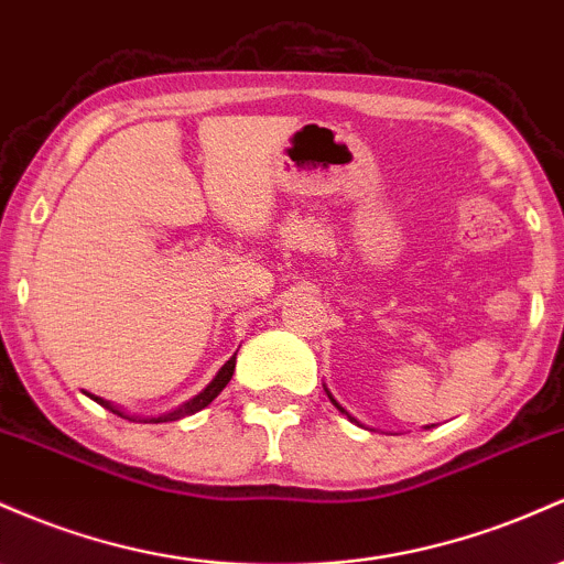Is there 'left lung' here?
I'll list each match as a JSON object with an SVG mask.
<instances>
[{"label":"left lung","mask_w":564,"mask_h":564,"mask_svg":"<svg viewBox=\"0 0 564 564\" xmlns=\"http://www.w3.org/2000/svg\"><path fill=\"white\" fill-rule=\"evenodd\" d=\"M324 388H326V386H324ZM326 393H329V391H326ZM329 399H332V404H334V406H337V410H339V412H345V410H343V406H339V404H337V399H334V395H332V393H329ZM345 414H348V412H345ZM348 417L352 420V423H358V420H356V417H352V414H348Z\"/></svg>","instance_id":"obj_1"}]
</instances>
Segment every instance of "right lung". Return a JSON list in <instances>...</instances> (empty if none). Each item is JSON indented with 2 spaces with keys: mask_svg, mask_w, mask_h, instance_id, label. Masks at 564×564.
Instances as JSON below:
<instances>
[{
  "mask_svg": "<svg viewBox=\"0 0 564 564\" xmlns=\"http://www.w3.org/2000/svg\"><path fill=\"white\" fill-rule=\"evenodd\" d=\"M235 356H238V352H235ZM235 356L230 358V361L225 364V367L219 369V372H216L214 380L208 382V386L203 388V391L197 393L195 399L184 401V404L178 406V410H173V412H165V414H160V417H147V420H141V417H135V414H128L126 410H122V406H117V404H111V401L101 399V395H93V393H88V395H90L93 401H96V404H101L104 410L115 412L117 417L133 420V423H171V420H182V417H187V414H195V412H200L203 406H208V404H212V401L216 399V395H219L221 391H225V386H227V382H230V377H232V372H235Z\"/></svg>",
  "mask_w": 564,
  "mask_h": 564,
  "instance_id": "add662e5",
  "label": "right lung"
}]
</instances>
